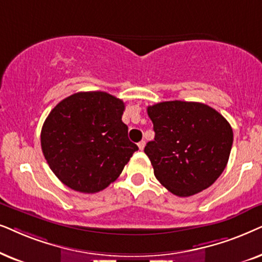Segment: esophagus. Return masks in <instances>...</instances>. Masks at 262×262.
<instances>
[{
	"label": "esophagus",
	"mask_w": 262,
	"mask_h": 262,
	"mask_svg": "<svg viewBox=\"0 0 262 262\" xmlns=\"http://www.w3.org/2000/svg\"><path fill=\"white\" fill-rule=\"evenodd\" d=\"M138 146H139V149H140V151H142V149L145 148V141L141 140V141L138 144Z\"/></svg>",
	"instance_id": "obj_1"
}]
</instances>
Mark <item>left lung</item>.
Instances as JSON below:
<instances>
[{
	"label": "left lung",
	"mask_w": 262,
	"mask_h": 262,
	"mask_svg": "<svg viewBox=\"0 0 262 262\" xmlns=\"http://www.w3.org/2000/svg\"><path fill=\"white\" fill-rule=\"evenodd\" d=\"M155 140L145 153L156 179L177 196H190L212 186L228 164L233 133L228 121L206 104L157 103L147 107Z\"/></svg>",
	"instance_id": "1"
}]
</instances>
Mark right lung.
<instances>
[{"label":"right lung","mask_w":262,"mask_h":262,"mask_svg":"<svg viewBox=\"0 0 262 262\" xmlns=\"http://www.w3.org/2000/svg\"><path fill=\"white\" fill-rule=\"evenodd\" d=\"M124 103L106 92H78L56 105L40 133L41 151L66 186L100 191L116 181L138 146L122 122Z\"/></svg>","instance_id":"add662e5"}]
</instances>
